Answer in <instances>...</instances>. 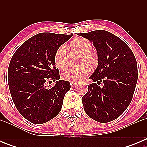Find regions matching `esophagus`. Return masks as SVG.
Returning <instances> with one entry per match:
<instances>
[{
  "label": "esophagus",
  "instance_id": "obj_1",
  "mask_svg": "<svg viewBox=\"0 0 147 147\" xmlns=\"http://www.w3.org/2000/svg\"><path fill=\"white\" fill-rule=\"evenodd\" d=\"M76 85V83L71 82V88H74V87H75Z\"/></svg>",
  "mask_w": 147,
  "mask_h": 147
}]
</instances>
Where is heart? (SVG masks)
Listing matches in <instances>:
<instances>
[{
    "mask_svg": "<svg viewBox=\"0 0 147 147\" xmlns=\"http://www.w3.org/2000/svg\"><path fill=\"white\" fill-rule=\"evenodd\" d=\"M72 50L81 54L80 63L93 65L96 62V58L91 52L93 45L89 40L80 38L73 41L70 45ZM54 63L56 67L59 69L64 68L66 65V51L65 47L62 45L56 51L54 54ZM90 69L88 65H82L77 68H70L65 71L62 74V80L70 82H79L84 80L89 74Z\"/></svg>",
    "mask_w": 147,
    "mask_h": 147,
    "instance_id": "obj_1",
    "label": "heart"
}]
</instances>
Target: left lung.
<instances>
[{
	"instance_id": "obj_1",
	"label": "left lung",
	"mask_w": 147,
	"mask_h": 147,
	"mask_svg": "<svg viewBox=\"0 0 147 147\" xmlns=\"http://www.w3.org/2000/svg\"><path fill=\"white\" fill-rule=\"evenodd\" d=\"M80 36L93 42L97 51L98 66L90 77L88 93L82 98L88 116L107 123L119 117L132 101L138 80L137 62L128 45L105 30ZM103 82L101 88L98 84Z\"/></svg>"
}]
</instances>
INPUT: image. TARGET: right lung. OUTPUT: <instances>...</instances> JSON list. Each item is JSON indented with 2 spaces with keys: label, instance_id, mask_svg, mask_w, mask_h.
Here are the masks:
<instances>
[{
  "label": "right lung",
  "instance_id": "add662e5",
  "mask_svg": "<svg viewBox=\"0 0 147 147\" xmlns=\"http://www.w3.org/2000/svg\"><path fill=\"white\" fill-rule=\"evenodd\" d=\"M72 35L40 33L23 42L15 51L8 69V82L15 107L33 124H42L54 119L62 108L70 82L59 80L54 63L56 51ZM56 81L48 88L46 81Z\"/></svg>",
  "mask_w": 147,
  "mask_h": 147
}]
</instances>
